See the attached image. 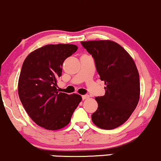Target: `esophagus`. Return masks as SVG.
I'll use <instances>...</instances> for the list:
<instances>
[{
	"mask_svg": "<svg viewBox=\"0 0 161 161\" xmlns=\"http://www.w3.org/2000/svg\"><path fill=\"white\" fill-rule=\"evenodd\" d=\"M89 98H90V96L88 94H85V95L82 96L83 100H86V99H89Z\"/></svg>",
	"mask_w": 161,
	"mask_h": 161,
	"instance_id": "34e87169",
	"label": "esophagus"
}]
</instances>
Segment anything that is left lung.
<instances>
[{
    "label": "left lung",
    "mask_w": 161,
    "mask_h": 161,
    "mask_svg": "<svg viewBox=\"0 0 161 161\" xmlns=\"http://www.w3.org/2000/svg\"><path fill=\"white\" fill-rule=\"evenodd\" d=\"M93 58L106 93L96 97L98 109L92 121L103 129H113L125 122L136 108L140 82L132 58L120 45L109 40L81 42Z\"/></svg>",
    "instance_id": "obj_1"
}]
</instances>
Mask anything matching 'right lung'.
I'll use <instances>...</instances> for the list:
<instances>
[{
  "instance_id": "obj_1",
  "label": "right lung",
  "mask_w": 161,
  "mask_h": 161,
  "mask_svg": "<svg viewBox=\"0 0 161 161\" xmlns=\"http://www.w3.org/2000/svg\"><path fill=\"white\" fill-rule=\"evenodd\" d=\"M77 50L72 44L47 45L35 50L23 61L18 82V94L32 121L48 130H58L70 122L82 100L58 89L62 64Z\"/></svg>"
}]
</instances>
